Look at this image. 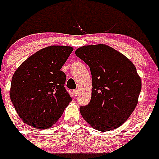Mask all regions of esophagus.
Wrapping results in <instances>:
<instances>
[{"label":"esophagus","instance_id":"1","mask_svg":"<svg viewBox=\"0 0 159 159\" xmlns=\"http://www.w3.org/2000/svg\"><path fill=\"white\" fill-rule=\"evenodd\" d=\"M73 93H74V95H78L79 93H80V91H79L78 89L74 90V91H73Z\"/></svg>","mask_w":159,"mask_h":159}]
</instances>
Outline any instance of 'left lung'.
<instances>
[{
    "mask_svg": "<svg viewBox=\"0 0 159 159\" xmlns=\"http://www.w3.org/2000/svg\"><path fill=\"white\" fill-rule=\"evenodd\" d=\"M92 73V98L80 107L81 116L93 128L109 131L120 127L134 111L142 88L134 64L110 46L99 43L75 50Z\"/></svg>",
    "mask_w": 159,
    "mask_h": 159,
    "instance_id": "8db88e82",
    "label": "left lung"
}]
</instances>
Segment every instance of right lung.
Segmentation results:
<instances>
[{
    "instance_id": "obj_1",
    "label": "right lung",
    "mask_w": 159,
    "mask_h": 159,
    "mask_svg": "<svg viewBox=\"0 0 159 159\" xmlns=\"http://www.w3.org/2000/svg\"><path fill=\"white\" fill-rule=\"evenodd\" d=\"M73 48L52 45L32 55L12 75L10 99L20 118L37 129L49 128L71 99L66 92L61 67Z\"/></svg>"
}]
</instances>
